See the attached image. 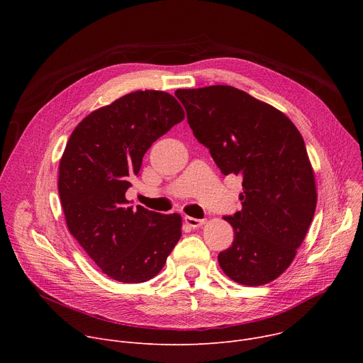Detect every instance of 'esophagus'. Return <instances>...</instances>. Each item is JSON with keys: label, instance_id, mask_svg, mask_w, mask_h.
I'll use <instances>...</instances> for the list:
<instances>
[{"label": "esophagus", "instance_id": "34e87169", "mask_svg": "<svg viewBox=\"0 0 363 363\" xmlns=\"http://www.w3.org/2000/svg\"><path fill=\"white\" fill-rule=\"evenodd\" d=\"M184 220L192 228H196V227H201L202 224H205V220H199V218H194V217H188V216Z\"/></svg>", "mask_w": 363, "mask_h": 363}]
</instances>
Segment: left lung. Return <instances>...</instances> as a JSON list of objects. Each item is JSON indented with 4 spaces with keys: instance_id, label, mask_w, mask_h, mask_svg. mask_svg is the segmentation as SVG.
<instances>
[{
    "instance_id": "8db88e82",
    "label": "left lung",
    "mask_w": 363,
    "mask_h": 363,
    "mask_svg": "<svg viewBox=\"0 0 363 363\" xmlns=\"http://www.w3.org/2000/svg\"><path fill=\"white\" fill-rule=\"evenodd\" d=\"M175 96L221 172L242 178V208L224 217L234 241L218 254L223 272L245 286L273 281L291 264L316 210L300 132L284 113L233 86L179 89Z\"/></svg>"
}]
</instances>
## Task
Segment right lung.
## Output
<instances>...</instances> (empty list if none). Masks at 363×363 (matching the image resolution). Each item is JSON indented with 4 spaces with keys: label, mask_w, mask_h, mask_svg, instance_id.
Returning a JSON list of instances; mask_svg holds the SVG:
<instances>
[{
    "label": "right lung",
    "mask_w": 363,
    "mask_h": 363,
    "mask_svg": "<svg viewBox=\"0 0 363 363\" xmlns=\"http://www.w3.org/2000/svg\"><path fill=\"white\" fill-rule=\"evenodd\" d=\"M184 116L172 94L138 90L91 112L69 138L59 167L67 228L113 280H150L181 238V216L133 208L125 194L146 150Z\"/></svg>",
    "instance_id": "1"
}]
</instances>
